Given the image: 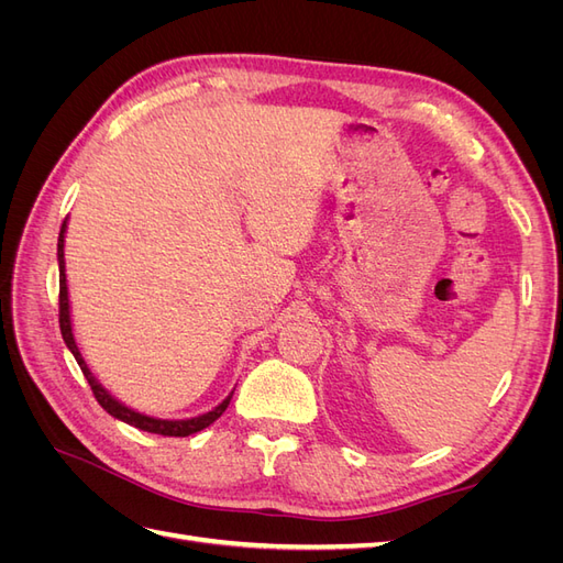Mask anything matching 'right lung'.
Wrapping results in <instances>:
<instances>
[{"label": "right lung", "instance_id": "add662e5", "mask_svg": "<svg viewBox=\"0 0 563 563\" xmlns=\"http://www.w3.org/2000/svg\"><path fill=\"white\" fill-rule=\"evenodd\" d=\"M63 234H65V220H63V228H60V234H58V269H60V294H58V321H60V333H63V340L65 345L70 347V352L75 354V360L84 373V378L89 380L91 385V391L96 401L106 408V411L119 420H124L129 424H133V428L139 430H145V432H152V434H162V437H190L195 432H201L203 428H209L211 422H216L220 416L225 413V408L232 399L234 391H230V397L218 404L213 411L203 413L199 418H190V420H159V418H150V416H143V413H135L131 411L129 406L119 404L117 399H112L108 391L98 385V380L91 376V371L87 368V364H84L81 354L77 350V343L73 338V323H70V302H67V284H65V263H63Z\"/></svg>", "mask_w": 563, "mask_h": 563}]
</instances>
